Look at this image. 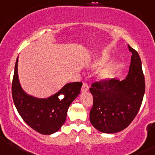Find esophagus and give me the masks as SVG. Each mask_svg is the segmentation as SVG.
I'll use <instances>...</instances> for the list:
<instances>
[{"label":"esophagus","mask_w":155,"mask_h":155,"mask_svg":"<svg viewBox=\"0 0 155 155\" xmlns=\"http://www.w3.org/2000/svg\"><path fill=\"white\" fill-rule=\"evenodd\" d=\"M88 90H89L88 85H87V84L84 83L83 85H82V87H81V92H87Z\"/></svg>","instance_id":"34e87169"}]
</instances>
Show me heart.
<instances>
[{
    "label": "heart",
    "instance_id": "1",
    "mask_svg": "<svg viewBox=\"0 0 155 155\" xmlns=\"http://www.w3.org/2000/svg\"><path fill=\"white\" fill-rule=\"evenodd\" d=\"M102 63V62H101V61H97L95 64L97 65V66H100ZM114 71L115 68L113 66L106 67V68H104V69L101 71V73H100V77H101L102 79H107L113 75V74L114 73Z\"/></svg>",
    "mask_w": 155,
    "mask_h": 155
}]
</instances>
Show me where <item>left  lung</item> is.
Returning <instances> with one entry per match:
<instances>
[{
  "label": "left lung",
  "mask_w": 155,
  "mask_h": 155,
  "mask_svg": "<svg viewBox=\"0 0 155 155\" xmlns=\"http://www.w3.org/2000/svg\"><path fill=\"white\" fill-rule=\"evenodd\" d=\"M131 64L124 80L113 79L96 82L89 89L93 107L91 124L99 131L115 134L128 127L137 115L145 92V82L139 54L130 45Z\"/></svg>",
  "instance_id": "obj_1"
}]
</instances>
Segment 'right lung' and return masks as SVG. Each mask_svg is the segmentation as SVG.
Returning a JSON list of instances; mask_svg holds the SVG:
<instances>
[{"mask_svg": "<svg viewBox=\"0 0 155 155\" xmlns=\"http://www.w3.org/2000/svg\"><path fill=\"white\" fill-rule=\"evenodd\" d=\"M18 57L12 81L13 100L18 113L24 122L38 133L44 135L55 133L66 121L68 107L79 94L82 83H68L48 97H36L22 89L18 79Z\"/></svg>", "mask_w": 155, "mask_h": 155, "instance_id": "add662e5", "label": "right lung"}]
</instances>
